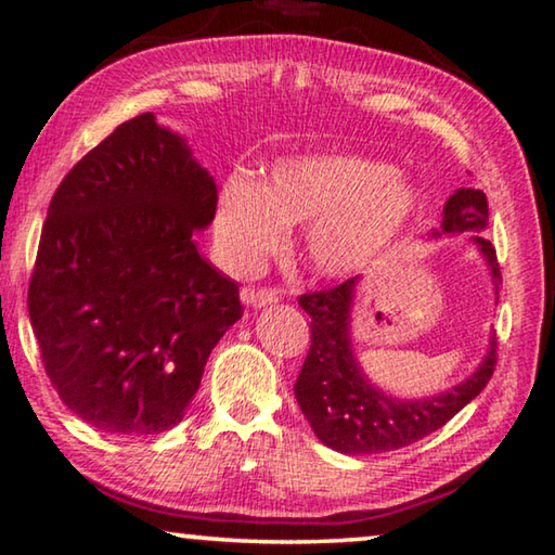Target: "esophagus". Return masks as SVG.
Segmentation results:
<instances>
[{"mask_svg":"<svg viewBox=\"0 0 555 555\" xmlns=\"http://www.w3.org/2000/svg\"><path fill=\"white\" fill-rule=\"evenodd\" d=\"M242 300L247 306H255V308H261V306H271V304H279L281 300V294L276 288H244L242 291Z\"/></svg>","mask_w":555,"mask_h":555,"instance_id":"1","label":"esophagus"}]
</instances>
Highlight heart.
Instances as JSON below:
<instances>
[{"label":"heart","instance_id":"b5f03b06","mask_svg":"<svg viewBox=\"0 0 555 555\" xmlns=\"http://www.w3.org/2000/svg\"><path fill=\"white\" fill-rule=\"evenodd\" d=\"M416 212V191L391 164L364 156L284 158L267 181H224L215 242L224 267L247 274L284 244L286 228H308L304 255L321 276H347L384 255Z\"/></svg>","mask_w":555,"mask_h":555}]
</instances>
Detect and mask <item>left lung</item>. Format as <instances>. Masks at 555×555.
Wrapping results in <instances>:
<instances>
[{"label":"left lung","instance_id":"8db88e82","mask_svg":"<svg viewBox=\"0 0 555 555\" xmlns=\"http://www.w3.org/2000/svg\"><path fill=\"white\" fill-rule=\"evenodd\" d=\"M487 195L477 188H457L446 203L440 230H434L430 237L475 232L473 242L490 267L496 286L502 284L500 261L492 242L480 237L487 230ZM357 281L360 276L298 298L300 308L311 315V350L294 384V393L313 434L327 448L347 455H377L416 443L465 409L492 379L496 337H490V350L473 377L455 384L453 389L424 399L391 397L374 387L352 352L350 313Z\"/></svg>","mask_w":555,"mask_h":555}]
</instances>
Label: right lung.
I'll use <instances>...</instances> for the list:
<instances>
[{"label": "right lung", "mask_w": 555, "mask_h": 555, "mask_svg": "<svg viewBox=\"0 0 555 555\" xmlns=\"http://www.w3.org/2000/svg\"><path fill=\"white\" fill-rule=\"evenodd\" d=\"M215 208L212 176L152 112L53 193L29 318L53 389L86 424L152 436L183 421L212 347L244 313L240 286L195 244Z\"/></svg>", "instance_id": "1"}]
</instances>
